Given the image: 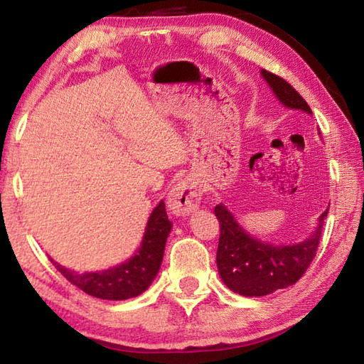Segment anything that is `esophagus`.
<instances>
[{
    "label": "esophagus",
    "mask_w": 364,
    "mask_h": 364,
    "mask_svg": "<svg viewBox=\"0 0 364 364\" xmlns=\"http://www.w3.org/2000/svg\"><path fill=\"white\" fill-rule=\"evenodd\" d=\"M200 188L193 180L178 183L168 194V208L176 217H186L200 204Z\"/></svg>",
    "instance_id": "esophagus-1"
}]
</instances>
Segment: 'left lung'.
I'll list each match as a JSON object with an SVG mask.
<instances>
[{
  "instance_id": "8db88e82",
  "label": "left lung",
  "mask_w": 364,
  "mask_h": 364,
  "mask_svg": "<svg viewBox=\"0 0 364 364\" xmlns=\"http://www.w3.org/2000/svg\"><path fill=\"white\" fill-rule=\"evenodd\" d=\"M262 75L286 107L311 114L306 101L284 78L268 70H262ZM215 217L220 221L217 267L221 279L232 292L262 297L295 284L305 274L316 255L328 210L318 218L311 236L294 245H273L252 237L223 204L215 207Z\"/></svg>"
}]
</instances>
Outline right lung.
I'll use <instances>...</instances> for the list:
<instances>
[{"label":"right lung","instance_id":"add662e5","mask_svg":"<svg viewBox=\"0 0 364 364\" xmlns=\"http://www.w3.org/2000/svg\"><path fill=\"white\" fill-rule=\"evenodd\" d=\"M170 230L165 204L160 200L147 221L141 247L128 262L97 273H75L53 263L67 281L88 295L104 300H127L143 294L157 276Z\"/></svg>","mask_w":364,"mask_h":364}]
</instances>
